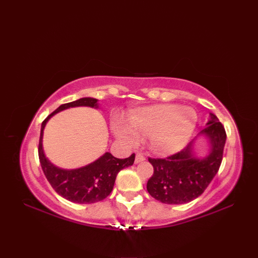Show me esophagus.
Returning a JSON list of instances; mask_svg holds the SVG:
<instances>
[{
	"instance_id": "obj_1",
	"label": "esophagus",
	"mask_w": 258,
	"mask_h": 258,
	"mask_svg": "<svg viewBox=\"0 0 258 258\" xmlns=\"http://www.w3.org/2000/svg\"><path fill=\"white\" fill-rule=\"evenodd\" d=\"M144 161H145V156L143 154H141V153H138V154H136V156H135V163L138 164V163H142Z\"/></svg>"
}]
</instances>
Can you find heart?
Wrapping results in <instances>:
<instances>
[{
	"instance_id": "heart-1",
	"label": "heart",
	"mask_w": 258,
	"mask_h": 258,
	"mask_svg": "<svg viewBox=\"0 0 258 258\" xmlns=\"http://www.w3.org/2000/svg\"><path fill=\"white\" fill-rule=\"evenodd\" d=\"M128 122L113 120L116 138L128 145H136L141 138H147L150 150L160 155H171L188 143L197 124L193 108L177 104H161L135 109Z\"/></svg>"
}]
</instances>
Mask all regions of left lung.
Returning a JSON list of instances; mask_svg holds the SVG:
<instances>
[{"label": "left lung", "mask_w": 258, "mask_h": 258, "mask_svg": "<svg viewBox=\"0 0 258 258\" xmlns=\"http://www.w3.org/2000/svg\"><path fill=\"white\" fill-rule=\"evenodd\" d=\"M199 136H204L210 145L205 156L196 155V136L176 154L166 158H149L154 174L146 188L152 197L164 204H185L197 199L210 185L222 163L226 142L225 128L216 115L210 113V120Z\"/></svg>", "instance_id": "8db88e82"}]
</instances>
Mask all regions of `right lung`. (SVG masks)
Here are the masks:
<instances>
[{
    "label": "right lung",
    "instance_id": "1",
    "mask_svg": "<svg viewBox=\"0 0 258 258\" xmlns=\"http://www.w3.org/2000/svg\"><path fill=\"white\" fill-rule=\"evenodd\" d=\"M89 106L98 108V100L93 97H83L71 103L62 104L55 111L43 120L41 126L38 157L43 172L47 180L58 195L65 200L79 204H92L103 201L113 190L115 179L120 169L133 165L135 154L127 158H116L111 153H104L96 161L79 168H61L55 166L46 157L43 150V133L45 125L52 116L70 107Z\"/></svg>",
    "mask_w": 258,
    "mask_h": 258
}]
</instances>
